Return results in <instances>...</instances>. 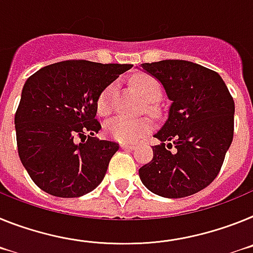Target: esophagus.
Masks as SVG:
<instances>
[{
  "mask_svg": "<svg viewBox=\"0 0 253 253\" xmlns=\"http://www.w3.org/2000/svg\"><path fill=\"white\" fill-rule=\"evenodd\" d=\"M121 148H122V149H127V150H133V149H135V145L121 144Z\"/></svg>",
  "mask_w": 253,
  "mask_h": 253,
  "instance_id": "34e87169",
  "label": "esophagus"
}]
</instances>
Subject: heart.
Listing matches in <instances>:
<instances>
[{
	"mask_svg": "<svg viewBox=\"0 0 253 253\" xmlns=\"http://www.w3.org/2000/svg\"><path fill=\"white\" fill-rule=\"evenodd\" d=\"M132 85L137 93L146 102H157L160 98V85L150 75H136L132 79ZM114 85H109L100 94L98 99V112L102 116H108L112 111V94ZM151 129V122L148 118H128L125 116L112 118L105 124V133L116 141L131 144L148 133Z\"/></svg>",
	"mask_w": 253,
	"mask_h": 253,
	"instance_id": "obj_1",
	"label": "heart"
}]
</instances>
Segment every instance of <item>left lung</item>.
<instances>
[{"label":"left lung","mask_w":253,"mask_h":253,"mask_svg":"<svg viewBox=\"0 0 253 253\" xmlns=\"http://www.w3.org/2000/svg\"><path fill=\"white\" fill-rule=\"evenodd\" d=\"M140 67L163 85L172 102L154 135L160 144L139 169L140 179L162 197L190 196L208 187L223 166L233 140L234 100L220 75L197 63L164 60Z\"/></svg>","instance_id":"left-lung-1"}]
</instances>
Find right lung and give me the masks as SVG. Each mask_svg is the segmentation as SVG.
I'll return each mask as SVG.
<instances>
[{
	"instance_id": "1",
	"label": "right lung",
	"mask_w": 253,
	"mask_h": 253,
	"mask_svg": "<svg viewBox=\"0 0 253 253\" xmlns=\"http://www.w3.org/2000/svg\"><path fill=\"white\" fill-rule=\"evenodd\" d=\"M131 67L62 61L45 66L25 81L15 114L17 151L41 190L69 199L99 186L120 146L94 137L102 128L95 118L98 99Z\"/></svg>"
}]
</instances>
